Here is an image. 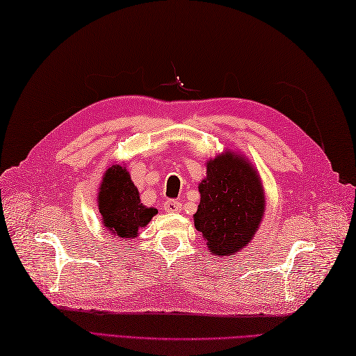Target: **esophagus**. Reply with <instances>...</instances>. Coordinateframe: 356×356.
I'll return each mask as SVG.
<instances>
[{
  "label": "esophagus",
  "instance_id": "34e87169",
  "mask_svg": "<svg viewBox=\"0 0 356 356\" xmlns=\"http://www.w3.org/2000/svg\"><path fill=\"white\" fill-rule=\"evenodd\" d=\"M163 209L166 211V213H179V211L182 209V203L174 200V199H168L163 203Z\"/></svg>",
  "mask_w": 356,
  "mask_h": 356
}]
</instances>
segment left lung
I'll return each mask as SVG.
<instances>
[{
	"instance_id": "left-lung-1",
	"label": "left lung",
	"mask_w": 356,
	"mask_h": 356,
	"mask_svg": "<svg viewBox=\"0 0 356 356\" xmlns=\"http://www.w3.org/2000/svg\"><path fill=\"white\" fill-rule=\"evenodd\" d=\"M199 191L195 229L207 240L209 252L232 257L248 245L261 222L264 194L259 176L245 159L225 151L208 162Z\"/></svg>"
}]
</instances>
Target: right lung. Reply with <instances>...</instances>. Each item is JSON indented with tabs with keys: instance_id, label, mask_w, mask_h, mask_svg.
<instances>
[{
	"instance_id": "obj_1",
	"label": "right lung",
	"mask_w": 356,
	"mask_h": 356,
	"mask_svg": "<svg viewBox=\"0 0 356 356\" xmlns=\"http://www.w3.org/2000/svg\"><path fill=\"white\" fill-rule=\"evenodd\" d=\"M97 202L104 226L120 238L136 237L138 229L157 214V209L142 205L130 174L119 165H113L105 172Z\"/></svg>"
}]
</instances>
